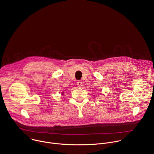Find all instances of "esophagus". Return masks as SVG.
Wrapping results in <instances>:
<instances>
[{"label": "esophagus", "mask_w": 154, "mask_h": 154, "mask_svg": "<svg viewBox=\"0 0 154 154\" xmlns=\"http://www.w3.org/2000/svg\"><path fill=\"white\" fill-rule=\"evenodd\" d=\"M77 85L78 87H81L82 85V82H81V81H79L78 82H77Z\"/></svg>", "instance_id": "obj_1"}]
</instances>
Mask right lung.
<instances>
[{
    "label": "right lung",
    "mask_w": 154,
    "mask_h": 154,
    "mask_svg": "<svg viewBox=\"0 0 154 154\" xmlns=\"http://www.w3.org/2000/svg\"><path fill=\"white\" fill-rule=\"evenodd\" d=\"M63 94H64V93H63V94H62V95H63Z\"/></svg>",
    "instance_id": "1"
}]
</instances>
